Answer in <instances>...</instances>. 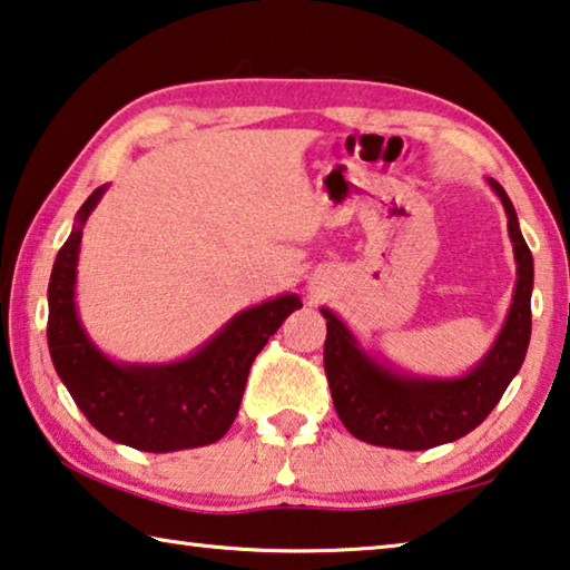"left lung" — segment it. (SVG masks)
Listing matches in <instances>:
<instances>
[{
  "label": "left lung",
  "instance_id": "8db88e82",
  "mask_svg": "<svg viewBox=\"0 0 570 570\" xmlns=\"http://www.w3.org/2000/svg\"><path fill=\"white\" fill-rule=\"evenodd\" d=\"M508 213V230L518 264L512 304L487 355L462 377H423L387 365L360 345L337 314L327 320L324 370L340 421L352 436L373 446L423 451L466 436L492 413L518 375L530 345L532 253L520 233L518 213L497 179L487 177Z\"/></svg>",
  "mask_w": 570,
  "mask_h": 570
}]
</instances>
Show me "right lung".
<instances>
[{
    "label": "right lung",
    "instance_id": "1",
    "mask_svg": "<svg viewBox=\"0 0 570 570\" xmlns=\"http://www.w3.org/2000/svg\"><path fill=\"white\" fill-rule=\"evenodd\" d=\"M106 185L90 193L58 250L48 286V347L62 385L106 439L151 454L215 444L236 421L253 360L302 299H276L238 312L193 355L175 363H116L88 337L76 309L83 225Z\"/></svg>",
    "mask_w": 570,
    "mask_h": 570
}]
</instances>
